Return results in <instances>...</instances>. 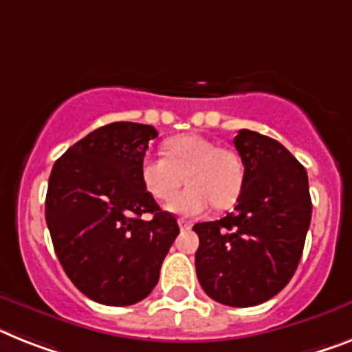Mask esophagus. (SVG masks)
Segmentation results:
<instances>
[{
    "instance_id": "34e87169",
    "label": "esophagus",
    "mask_w": 352,
    "mask_h": 352,
    "mask_svg": "<svg viewBox=\"0 0 352 352\" xmlns=\"http://www.w3.org/2000/svg\"><path fill=\"white\" fill-rule=\"evenodd\" d=\"M178 225H179V228H182V230H190V228H192V223L190 221H187V219H178Z\"/></svg>"
}]
</instances>
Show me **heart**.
Returning a JSON list of instances; mask_svg holds the SVG:
<instances>
[{
	"label": "heart",
	"mask_w": 352,
	"mask_h": 352,
	"mask_svg": "<svg viewBox=\"0 0 352 352\" xmlns=\"http://www.w3.org/2000/svg\"><path fill=\"white\" fill-rule=\"evenodd\" d=\"M165 156L147 155L140 165V178L151 196L164 201L182 185L188 187L167 203V210L196 217L210 205L232 207L245 187V162L228 147H219L201 135L174 136L164 144Z\"/></svg>",
	"instance_id": "b5f03b06"
}]
</instances>
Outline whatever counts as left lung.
<instances>
[{
	"label": "left lung",
	"instance_id": "obj_1",
	"mask_svg": "<svg viewBox=\"0 0 352 352\" xmlns=\"http://www.w3.org/2000/svg\"><path fill=\"white\" fill-rule=\"evenodd\" d=\"M234 145L245 187L234 212L194 225L196 274L208 297L250 307L275 297L293 277L311 223L306 169L277 140L241 129Z\"/></svg>",
	"mask_w": 352,
	"mask_h": 352
}]
</instances>
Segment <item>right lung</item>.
I'll return each instance as SVG.
<instances>
[{
    "instance_id": "1",
    "label": "right lung",
    "mask_w": 352,
    "mask_h": 352,
    "mask_svg": "<svg viewBox=\"0 0 352 352\" xmlns=\"http://www.w3.org/2000/svg\"><path fill=\"white\" fill-rule=\"evenodd\" d=\"M156 136L153 126L113 122L72 145L52 169L45 216L55 254L78 292L98 304L144 300L179 234L140 178Z\"/></svg>"
}]
</instances>
